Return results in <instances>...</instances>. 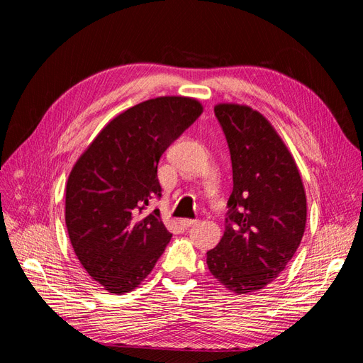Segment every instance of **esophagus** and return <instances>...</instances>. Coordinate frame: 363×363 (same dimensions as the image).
<instances>
[{
  "label": "esophagus",
  "instance_id": "1",
  "mask_svg": "<svg viewBox=\"0 0 363 363\" xmlns=\"http://www.w3.org/2000/svg\"><path fill=\"white\" fill-rule=\"evenodd\" d=\"M179 223L182 227H191V225H195L196 223H199V219H180Z\"/></svg>",
  "mask_w": 363,
  "mask_h": 363
}]
</instances>
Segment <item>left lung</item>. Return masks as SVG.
Returning a JSON list of instances; mask_svg holds the SVG:
<instances>
[{"label": "left lung", "instance_id": "8db88e82", "mask_svg": "<svg viewBox=\"0 0 363 363\" xmlns=\"http://www.w3.org/2000/svg\"><path fill=\"white\" fill-rule=\"evenodd\" d=\"M233 169L225 232L207 251L212 276L236 294L276 280L300 247L306 194L298 168L269 121L248 106L218 104Z\"/></svg>", "mask_w": 363, "mask_h": 363}]
</instances>
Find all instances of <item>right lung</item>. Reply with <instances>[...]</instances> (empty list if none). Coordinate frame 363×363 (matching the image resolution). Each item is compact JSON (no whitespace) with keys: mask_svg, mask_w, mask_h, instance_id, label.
<instances>
[{"mask_svg":"<svg viewBox=\"0 0 363 363\" xmlns=\"http://www.w3.org/2000/svg\"><path fill=\"white\" fill-rule=\"evenodd\" d=\"M203 113L188 96H159L113 118L75 162L65 221L75 256L111 294L138 288L171 240L159 208L162 155Z\"/></svg>","mask_w":363,"mask_h":363,"instance_id":"obj_1","label":"right lung"}]
</instances>
